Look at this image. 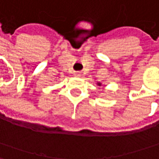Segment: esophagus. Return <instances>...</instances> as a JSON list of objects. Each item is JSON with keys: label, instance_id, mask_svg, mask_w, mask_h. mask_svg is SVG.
Wrapping results in <instances>:
<instances>
[{"label": "esophagus", "instance_id": "obj_1", "mask_svg": "<svg viewBox=\"0 0 159 159\" xmlns=\"http://www.w3.org/2000/svg\"><path fill=\"white\" fill-rule=\"evenodd\" d=\"M74 75H75V76H77V77H78V76H80V75H81V73H80V72H75V73L74 74Z\"/></svg>", "mask_w": 159, "mask_h": 159}]
</instances>
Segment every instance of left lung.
I'll return each mask as SVG.
<instances>
[{
  "instance_id": "left-lung-1",
  "label": "left lung",
  "mask_w": 159,
  "mask_h": 159,
  "mask_svg": "<svg viewBox=\"0 0 159 159\" xmlns=\"http://www.w3.org/2000/svg\"><path fill=\"white\" fill-rule=\"evenodd\" d=\"M97 85H98V86H102V84L101 82H97ZM102 86H103V85H102Z\"/></svg>"
}]
</instances>
